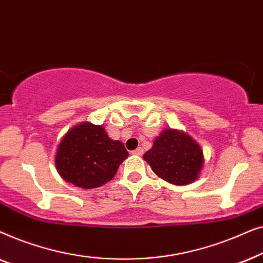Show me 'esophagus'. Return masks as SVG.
Here are the masks:
<instances>
[{"instance_id":"34e87169","label":"esophagus","mask_w":263,"mask_h":263,"mask_svg":"<svg viewBox=\"0 0 263 263\" xmlns=\"http://www.w3.org/2000/svg\"><path fill=\"white\" fill-rule=\"evenodd\" d=\"M142 153H143V149L141 147H138L135 151H133V154H136V156H141Z\"/></svg>"}]
</instances>
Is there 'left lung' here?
<instances>
[{
	"instance_id": "left-lung-1",
	"label": "left lung",
	"mask_w": 263,
	"mask_h": 263,
	"mask_svg": "<svg viewBox=\"0 0 263 263\" xmlns=\"http://www.w3.org/2000/svg\"><path fill=\"white\" fill-rule=\"evenodd\" d=\"M154 174L175 185H186L199 178L204 158L201 146L185 132L165 129L143 154Z\"/></svg>"
}]
</instances>
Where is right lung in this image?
<instances>
[{
  "label": "right lung",
  "instance_id": "add662e5",
  "mask_svg": "<svg viewBox=\"0 0 263 263\" xmlns=\"http://www.w3.org/2000/svg\"><path fill=\"white\" fill-rule=\"evenodd\" d=\"M128 156L123 143L110 139L103 125L82 122L61 139L55 165L66 182L93 189L111 181Z\"/></svg>",
  "mask_w": 263,
  "mask_h": 263
}]
</instances>
